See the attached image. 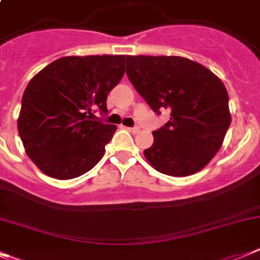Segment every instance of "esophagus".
I'll return each mask as SVG.
<instances>
[{"label": "esophagus", "instance_id": "34e87169", "mask_svg": "<svg viewBox=\"0 0 260 260\" xmlns=\"http://www.w3.org/2000/svg\"><path fill=\"white\" fill-rule=\"evenodd\" d=\"M128 131H129L131 133H137V132H140V128L139 127H133V128H127Z\"/></svg>", "mask_w": 260, "mask_h": 260}]
</instances>
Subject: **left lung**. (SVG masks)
<instances>
[{"mask_svg": "<svg viewBox=\"0 0 260 260\" xmlns=\"http://www.w3.org/2000/svg\"><path fill=\"white\" fill-rule=\"evenodd\" d=\"M127 76L153 111L170 120L144 150L157 171L187 177L204 169L224 143L232 121L229 95L208 68L180 56H127Z\"/></svg>", "mask_w": 260, "mask_h": 260, "instance_id": "left-lung-1", "label": "left lung"}]
</instances>
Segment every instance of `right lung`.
Here are the masks:
<instances>
[{"mask_svg":"<svg viewBox=\"0 0 260 260\" xmlns=\"http://www.w3.org/2000/svg\"><path fill=\"white\" fill-rule=\"evenodd\" d=\"M124 55L67 56L31 78L22 96L18 133L26 154L46 175L73 179L91 170L116 125L92 119L107 112L108 92L124 76Z\"/></svg>","mask_w":260,"mask_h":260,"instance_id":"obj_1","label":"right lung"}]
</instances>
